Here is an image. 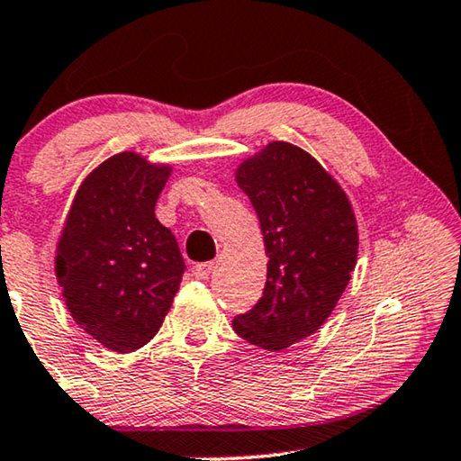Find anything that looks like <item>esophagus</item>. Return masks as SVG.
Segmentation results:
<instances>
[{"label": "esophagus", "mask_w": 461, "mask_h": 461, "mask_svg": "<svg viewBox=\"0 0 461 461\" xmlns=\"http://www.w3.org/2000/svg\"><path fill=\"white\" fill-rule=\"evenodd\" d=\"M212 261H206V263H196L194 265V276L198 277V280H204V277H209L212 274Z\"/></svg>", "instance_id": "esophagus-1"}]
</instances>
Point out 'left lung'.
<instances>
[{
  "mask_svg": "<svg viewBox=\"0 0 461 461\" xmlns=\"http://www.w3.org/2000/svg\"><path fill=\"white\" fill-rule=\"evenodd\" d=\"M267 252V282L255 307L233 320L250 345L282 351L323 326L357 263L351 203L301 148L271 141L238 168Z\"/></svg>",
  "mask_w": 461,
  "mask_h": 461,
  "instance_id": "8db88e82",
  "label": "left lung"
}]
</instances>
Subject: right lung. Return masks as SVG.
Wrapping results in <instances>:
<instances>
[{
  "label": "right lung",
  "instance_id": "right-lung-1",
  "mask_svg": "<svg viewBox=\"0 0 461 461\" xmlns=\"http://www.w3.org/2000/svg\"><path fill=\"white\" fill-rule=\"evenodd\" d=\"M168 173L133 152L104 160L77 192L58 242L70 315L110 351L154 339L185 271L177 240L154 215Z\"/></svg>",
  "mask_w": 461,
  "mask_h": 461
}]
</instances>
